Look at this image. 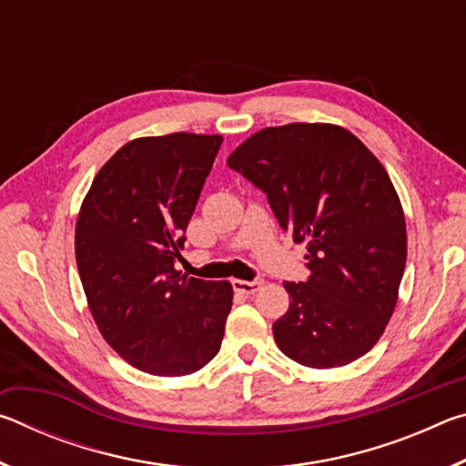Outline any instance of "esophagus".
Returning <instances> with one entry per match:
<instances>
[{"mask_svg":"<svg viewBox=\"0 0 466 466\" xmlns=\"http://www.w3.org/2000/svg\"><path fill=\"white\" fill-rule=\"evenodd\" d=\"M232 286H234V291H238V294H247V296H250V294H255V291L261 289L263 281H261V279H257V281L234 279V281H232Z\"/></svg>","mask_w":466,"mask_h":466,"instance_id":"34e87169","label":"esophagus"}]
</instances>
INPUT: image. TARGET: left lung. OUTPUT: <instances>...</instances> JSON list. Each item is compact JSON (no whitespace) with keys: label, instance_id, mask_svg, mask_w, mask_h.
Here are the masks:
<instances>
[{"label":"left lung","instance_id":"left-lung-1","mask_svg":"<svg viewBox=\"0 0 466 466\" xmlns=\"http://www.w3.org/2000/svg\"><path fill=\"white\" fill-rule=\"evenodd\" d=\"M228 167L267 193L279 226L309 248V281L283 283L279 350L319 370L364 356L389 325L407 261L403 205L380 160L339 125L288 123L252 133Z\"/></svg>","mask_w":466,"mask_h":466}]
</instances>
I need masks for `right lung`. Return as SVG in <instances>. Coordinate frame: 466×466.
<instances>
[{
  "label": "right lung",
  "mask_w": 466,
  "mask_h": 466,
  "mask_svg": "<svg viewBox=\"0 0 466 466\" xmlns=\"http://www.w3.org/2000/svg\"><path fill=\"white\" fill-rule=\"evenodd\" d=\"M222 136L168 133L125 144L98 170L76 222V263L105 341L141 372L187 376L216 358L230 281L175 269Z\"/></svg>",
  "instance_id": "add662e5"
}]
</instances>
